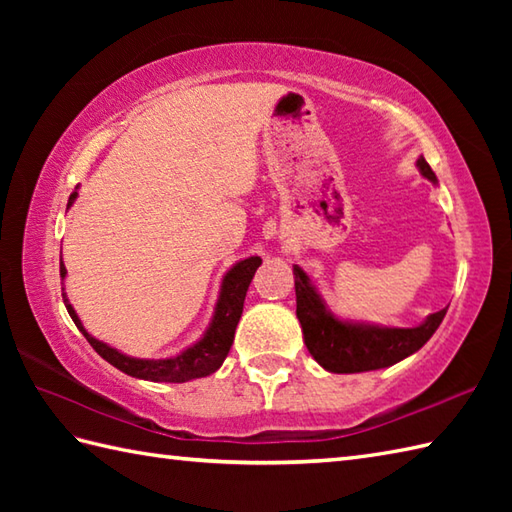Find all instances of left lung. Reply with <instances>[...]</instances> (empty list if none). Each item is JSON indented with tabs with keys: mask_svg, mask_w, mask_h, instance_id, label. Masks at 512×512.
Returning <instances> with one entry per match:
<instances>
[{
	"mask_svg": "<svg viewBox=\"0 0 512 512\" xmlns=\"http://www.w3.org/2000/svg\"><path fill=\"white\" fill-rule=\"evenodd\" d=\"M416 167L422 178L438 187L436 173L427 160L418 158ZM297 292V319L301 323L303 343L325 372L358 374L400 363L416 354L427 343L447 314L449 306L429 314L416 328H387V325L341 319L321 297L317 284L301 266H292Z\"/></svg>",
	"mask_w": 512,
	"mask_h": 512,
	"instance_id": "left-lung-1",
	"label": "left lung"
}]
</instances>
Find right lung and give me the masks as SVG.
I'll list each match as a JSON object with an SVG mask.
<instances>
[{
  "label": "right lung",
  "mask_w": 512,
  "mask_h": 512,
  "mask_svg": "<svg viewBox=\"0 0 512 512\" xmlns=\"http://www.w3.org/2000/svg\"><path fill=\"white\" fill-rule=\"evenodd\" d=\"M76 198H79V187L72 191L68 200V209L76 202ZM259 266H262V259L257 255H250L246 259H239V262H235L231 268H228L226 275L222 277L220 295H217L209 328L204 330V334L198 341L191 343L189 347H184L182 352L165 356V358L127 356L121 350H116V347L94 339V336L85 330L79 314H76V310L72 308L68 295H65V288H61L63 303L65 308H68V314L72 317L76 328L81 330V334L88 339V343L94 347V350L99 352V356H103L107 363L114 365L116 369H121V372H125L127 376L151 380V383H189V380H195V378L211 376L222 367L224 358L233 345L239 317H242L246 290ZM65 275H68V270H65V264L61 262V281H65Z\"/></svg>",
  "instance_id": "add662e5"
}]
</instances>
